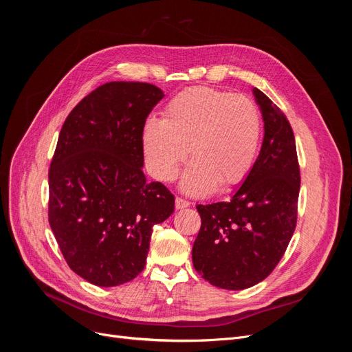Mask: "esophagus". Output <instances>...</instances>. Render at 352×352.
Here are the masks:
<instances>
[{
  "label": "esophagus",
  "instance_id": "1",
  "mask_svg": "<svg viewBox=\"0 0 352 352\" xmlns=\"http://www.w3.org/2000/svg\"><path fill=\"white\" fill-rule=\"evenodd\" d=\"M175 204H176V210H182V208L189 207L190 202L186 201V199H184V198H179V197H177L176 201H175Z\"/></svg>",
  "mask_w": 352,
  "mask_h": 352
}]
</instances>
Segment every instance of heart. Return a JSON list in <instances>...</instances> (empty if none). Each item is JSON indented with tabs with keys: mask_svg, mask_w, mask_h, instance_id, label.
Wrapping results in <instances>:
<instances>
[{
	"mask_svg": "<svg viewBox=\"0 0 352 352\" xmlns=\"http://www.w3.org/2000/svg\"><path fill=\"white\" fill-rule=\"evenodd\" d=\"M261 116L245 95L210 87L189 88L168 101L163 120H146L144 151L160 180L175 179L189 148L192 164L182 180L189 195L239 184L257 155Z\"/></svg>",
	"mask_w": 352,
	"mask_h": 352,
	"instance_id": "1",
	"label": "heart"
}]
</instances>
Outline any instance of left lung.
<instances>
[{
  "mask_svg": "<svg viewBox=\"0 0 352 352\" xmlns=\"http://www.w3.org/2000/svg\"><path fill=\"white\" fill-rule=\"evenodd\" d=\"M255 101L264 140L248 176L229 201L198 204L195 270L211 285L239 291L260 283L283 257L298 216L300 164L295 136L283 111L260 89Z\"/></svg>",
  "mask_w": 352,
  "mask_h": 352,
  "instance_id": "1",
  "label": "left lung"
}]
</instances>
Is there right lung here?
I'll use <instances>...</instances> for the list:
<instances>
[{
	"mask_svg": "<svg viewBox=\"0 0 352 352\" xmlns=\"http://www.w3.org/2000/svg\"><path fill=\"white\" fill-rule=\"evenodd\" d=\"M163 91L109 82L87 95L63 124L48 172V221L69 267L97 286L135 279L153 226L175 197L144 172L142 132Z\"/></svg>",
	"mask_w": 352,
	"mask_h": 352,
	"instance_id": "add662e5",
	"label": "right lung"
}]
</instances>
